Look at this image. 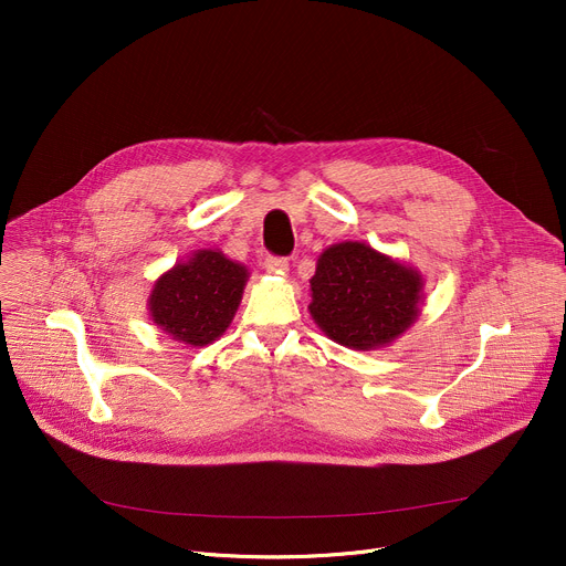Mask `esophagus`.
I'll return each instance as SVG.
<instances>
[{"instance_id":"34e87169","label":"esophagus","mask_w":566,"mask_h":566,"mask_svg":"<svg viewBox=\"0 0 566 566\" xmlns=\"http://www.w3.org/2000/svg\"><path fill=\"white\" fill-rule=\"evenodd\" d=\"M263 268H265L268 273H286L289 271V261H286V256L271 254V256H265Z\"/></svg>"}]
</instances>
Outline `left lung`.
Masks as SVG:
<instances>
[{
    "instance_id": "obj_1",
    "label": "left lung",
    "mask_w": 566,
    "mask_h": 566,
    "mask_svg": "<svg viewBox=\"0 0 566 566\" xmlns=\"http://www.w3.org/2000/svg\"><path fill=\"white\" fill-rule=\"evenodd\" d=\"M310 312L342 346L369 350L395 342L420 312L422 277L365 243H339L318 256Z\"/></svg>"
}]
</instances>
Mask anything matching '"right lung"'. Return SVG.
Returning a JSON list of instances; mask_svg holds the SVG:
<instances>
[{
	"label": "right lung",
	"instance_id": "add662e5",
	"mask_svg": "<svg viewBox=\"0 0 566 566\" xmlns=\"http://www.w3.org/2000/svg\"><path fill=\"white\" fill-rule=\"evenodd\" d=\"M245 282L248 271L241 263L222 252L201 250L156 282L148 310L174 339L206 346L229 328Z\"/></svg>",
	"mask_w": 566,
	"mask_h": 566
}]
</instances>
